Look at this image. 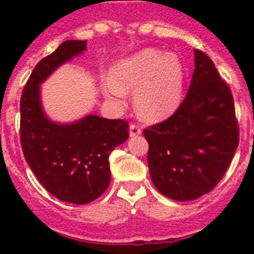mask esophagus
Here are the masks:
<instances>
[{
  "instance_id": "esophagus-1",
  "label": "esophagus",
  "mask_w": 254,
  "mask_h": 254,
  "mask_svg": "<svg viewBox=\"0 0 254 254\" xmlns=\"http://www.w3.org/2000/svg\"><path fill=\"white\" fill-rule=\"evenodd\" d=\"M138 134H141L140 127L136 125L129 126V136H131V137H134V136H138Z\"/></svg>"
}]
</instances>
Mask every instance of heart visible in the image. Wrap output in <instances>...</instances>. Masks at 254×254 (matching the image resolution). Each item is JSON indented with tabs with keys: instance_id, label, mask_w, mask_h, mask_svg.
I'll return each mask as SVG.
<instances>
[{
	"instance_id": "b5f03b06",
	"label": "heart",
	"mask_w": 254,
	"mask_h": 254,
	"mask_svg": "<svg viewBox=\"0 0 254 254\" xmlns=\"http://www.w3.org/2000/svg\"><path fill=\"white\" fill-rule=\"evenodd\" d=\"M186 69L173 52L142 49L117 61L111 78L102 84L107 99L120 102L134 91V109L141 120L158 123L172 117L185 99Z\"/></svg>"
}]
</instances>
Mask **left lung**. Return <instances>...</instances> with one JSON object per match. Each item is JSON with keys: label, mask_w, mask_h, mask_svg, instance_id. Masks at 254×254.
<instances>
[{"label": "left lung", "mask_w": 254, "mask_h": 254, "mask_svg": "<svg viewBox=\"0 0 254 254\" xmlns=\"http://www.w3.org/2000/svg\"><path fill=\"white\" fill-rule=\"evenodd\" d=\"M143 136L151 181L168 198L192 201L223 178L239 132L230 89L203 52L194 49L193 76L178 111Z\"/></svg>", "instance_id": "left-lung-1"}]
</instances>
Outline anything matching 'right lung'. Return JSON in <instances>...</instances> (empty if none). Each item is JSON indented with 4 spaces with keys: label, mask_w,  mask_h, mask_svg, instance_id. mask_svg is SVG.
Wrapping results in <instances>:
<instances>
[{
    "label": "right lung",
    "mask_w": 254,
    "mask_h": 254,
    "mask_svg": "<svg viewBox=\"0 0 254 254\" xmlns=\"http://www.w3.org/2000/svg\"><path fill=\"white\" fill-rule=\"evenodd\" d=\"M86 51V40H66L33 69L20 100V137L26 163L49 193L85 205L111 183L109 155L128 138V123L87 114L60 123L46 114L40 85L64 64Z\"/></svg>",
    "instance_id": "right-lung-1"
}]
</instances>
